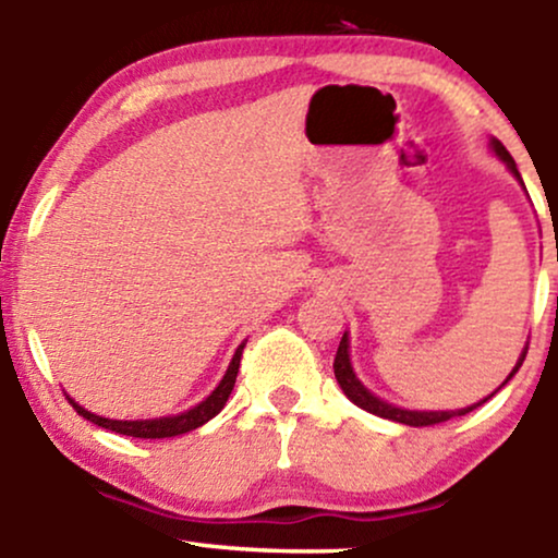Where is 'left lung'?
I'll use <instances>...</instances> for the list:
<instances>
[{
  "label": "left lung",
  "instance_id": "1",
  "mask_svg": "<svg viewBox=\"0 0 558 558\" xmlns=\"http://www.w3.org/2000/svg\"><path fill=\"white\" fill-rule=\"evenodd\" d=\"M490 146H493V151H496V155L504 159V162H506V168H509L511 172H514L517 178H520V170H517L514 159H511L509 151H506V146L501 144V141H496V138H493V141H490ZM520 183H522V178H520ZM524 356H527V349L522 351L520 362H517V367L511 369L509 377H506V380L501 383V386H506V383H509L511 377L517 375V369L522 367ZM332 369H336V380H338V386H341L343 393L349 396V399L354 401L356 407L364 409V412H369V414H377V417H383V420H393V422H401V425H409V427H427V425H440V422H446V420H451V417H462V414H470L472 409H477L480 403H485V401H488L490 396H493V393H490L488 399H483V401L472 403V407H466V409H457V412H409V409H399V407H393V403H388V401L377 399L375 393H369V390L364 388L360 380H356V375H354V367H351V360H349V336H345V332H343L341 343H338V351H336V362H332Z\"/></svg>",
  "mask_w": 558,
  "mask_h": 558
}]
</instances>
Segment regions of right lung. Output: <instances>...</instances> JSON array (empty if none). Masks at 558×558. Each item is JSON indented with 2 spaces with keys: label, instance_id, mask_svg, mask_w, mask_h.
<instances>
[{
  "label": "right lung",
  "instance_id": "obj_1",
  "mask_svg": "<svg viewBox=\"0 0 558 558\" xmlns=\"http://www.w3.org/2000/svg\"><path fill=\"white\" fill-rule=\"evenodd\" d=\"M243 345H246V343H241L239 349H235L233 362H230L228 373L220 380V386H217L202 403H196L194 409H189V412H183V414H175V417L107 420V417H99V414H92L88 409L78 407V403L70 399V396H68V401L73 403V409L81 414L83 420L94 422V425L105 427V430H112V433H120V435H131V438H172V435L191 433V430H196V427H202L204 422L213 420L215 414L222 412V407H226V401L230 396V390H233V386H235V375H239V367H241Z\"/></svg>",
  "mask_w": 558,
  "mask_h": 558
}]
</instances>
